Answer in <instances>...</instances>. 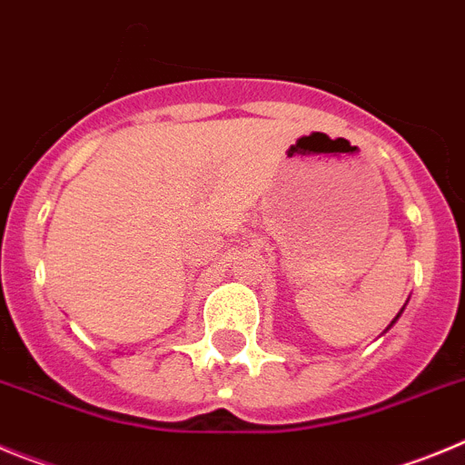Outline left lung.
<instances>
[{
	"label": "left lung",
	"mask_w": 465,
	"mask_h": 465,
	"mask_svg": "<svg viewBox=\"0 0 465 465\" xmlns=\"http://www.w3.org/2000/svg\"><path fill=\"white\" fill-rule=\"evenodd\" d=\"M403 308H405V305H403ZM403 308H401V312H403ZM401 312H399V315H396V317H394V320H391V324H389V326H387V329H384V331H389V329H391V326H394V324H396V320H399V317H401Z\"/></svg>",
	"instance_id": "obj_1"
}]
</instances>
